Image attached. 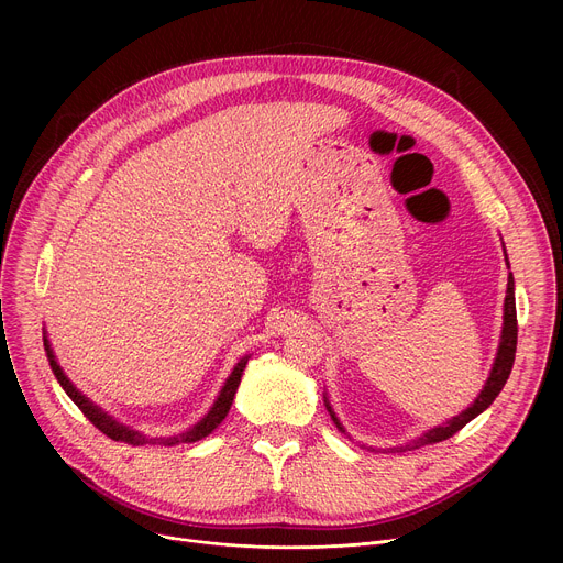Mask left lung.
I'll use <instances>...</instances> for the list:
<instances>
[{
  "mask_svg": "<svg viewBox=\"0 0 563 563\" xmlns=\"http://www.w3.org/2000/svg\"><path fill=\"white\" fill-rule=\"evenodd\" d=\"M506 263H508V256H506ZM515 352H517V307H515V278L512 274L508 276V289H506V302H504V330H501V341H499V350H497V358H495V365L490 369V376L484 385V389H481V394L474 398V404L463 410L459 417H452L448 423L443 426H437L432 430H428L426 434H421L419 439H415L412 443H406L400 448H389L391 452H406V450H417L421 445H430V443H439V441H445L450 439L452 434H456L463 426H467L474 417H478L481 412H484L486 408L493 406V400L499 396V391L504 389L510 372H512V363H515ZM325 406H328V412L332 415L336 428L341 432H345V428L341 426V421L336 419L330 400L325 396Z\"/></svg>",
  "mask_w": 563,
  "mask_h": 563,
  "instance_id": "1",
  "label": "left lung"
}]
</instances>
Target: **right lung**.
Returning a JSON list of instances; mask_svg holds the SVG:
<instances>
[{
	"label": "right lung",
	"mask_w": 563,
	"mask_h": 563,
	"mask_svg": "<svg viewBox=\"0 0 563 563\" xmlns=\"http://www.w3.org/2000/svg\"><path fill=\"white\" fill-rule=\"evenodd\" d=\"M44 350H46V356H48V363H51V369H53L57 383L64 387V391L68 394V398L73 400V404H75L79 410H82V415H85L100 432H104L109 439L122 441V443H131V445H144V443H157V445L196 443V441L205 439L207 434H211V432L222 423V419L227 417V412H229V408H231V404H233L235 389H238V385H240V376H243L245 365H247V361H250V356L240 358V363L233 367V372H231L229 378L224 380V385H222V389H220V394H218V398H216V404H213L211 410L205 415V419H200L194 428H189L187 432L176 434V437H159V439L155 437V439H148V437H144V434H140V432H135V430H131L129 426L118 423V421H115L113 417H109L102 408H98V406L93 404V400H89L82 391H79V389L68 380V376L64 374V369L59 367V363H57V358H55V354H53L51 343H48L46 336H44Z\"/></svg>",
	"instance_id": "right-lung-1"
}]
</instances>
